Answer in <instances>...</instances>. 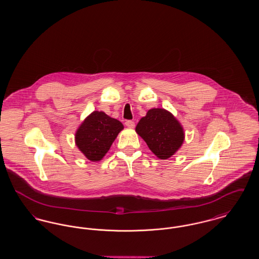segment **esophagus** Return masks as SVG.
I'll list each match as a JSON object with an SVG mask.
<instances>
[{
    "label": "esophagus",
    "instance_id": "obj_1",
    "mask_svg": "<svg viewBox=\"0 0 259 259\" xmlns=\"http://www.w3.org/2000/svg\"><path fill=\"white\" fill-rule=\"evenodd\" d=\"M125 125H126L127 127L133 128V127L135 126V122H134L133 120H126V122H125Z\"/></svg>",
    "mask_w": 259,
    "mask_h": 259
}]
</instances>
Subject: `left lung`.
Listing matches in <instances>:
<instances>
[{
    "label": "left lung",
    "mask_w": 259,
    "mask_h": 259,
    "mask_svg": "<svg viewBox=\"0 0 259 259\" xmlns=\"http://www.w3.org/2000/svg\"><path fill=\"white\" fill-rule=\"evenodd\" d=\"M136 132L160 159L170 158L185 140L182 125L171 112L164 109L149 110L137 124Z\"/></svg>",
    "instance_id": "1"
}]
</instances>
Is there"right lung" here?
Masks as SVG:
<instances>
[{
    "label": "right lung",
    "mask_w": 259,
    "mask_h": 259,
    "mask_svg": "<svg viewBox=\"0 0 259 259\" xmlns=\"http://www.w3.org/2000/svg\"><path fill=\"white\" fill-rule=\"evenodd\" d=\"M123 129L119 120L103 111H93L75 133V144L90 161L101 160Z\"/></svg>",
    "instance_id": "add662e5"
}]
</instances>
